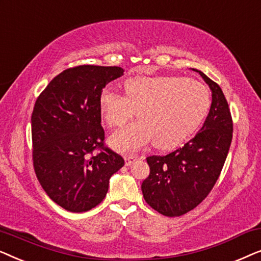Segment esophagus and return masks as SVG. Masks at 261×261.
I'll return each mask as SVG.
<instances>
[{
  "instance_id": "34e87169",
  "label": "esophagus",
  "mask_w": 261,
  "mask_h": 261,
  "mask_svg": "<svg viewBox=\"0 0 261 261\" xmlns=\"http://www.w3.org/2000/svg\"><path fill=\"white\" fill-rule=\"evenodd\" d=\"M138 159H140V156H138V155H127V156H124V162H126V165L127 166L132 165V164H133L135 160H138Z\"/></svg>"
}]
</instances>
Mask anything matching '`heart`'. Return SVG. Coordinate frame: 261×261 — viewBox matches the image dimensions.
<instances>
[{"label": "heart", "mask_w": 261, "mask_h": 261, "mask_svg": "<svg viewBox=\"0 0 261 261\" xmlns=\"http://www.w3.org/2000/svg\"><path fill=\"white\" fill-rule=\"evenodd\" d=\"M124 92L105 89L99 97L109 127L122 126L137 110L139 120L110 137V145L120 152L138 151L152 141L162 151L179 147L201 127L212 103L204 84L178 76L129 78Z\"/></svg>", "instance_id": "heart-1"}]
</instances>
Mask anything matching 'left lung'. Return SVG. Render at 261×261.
<instances>
[{"label": "left lung", "instance_id": "8db88e82", "mask_svg": "<svg viewBox=\"0 0 261 261\" xmlns=\"http://www.w3.org/2000/svg\"><path fill=\"white\" fill-rule=\"evenodd\" d=\"M212 90V106L201 130L183 147L147 158L149 176L142 181L145 201L165 216L196 208L212 191L222 171L233 138V121L222 90L202 71Z\"/></svg>", "mask_w": 261, "mask_h": 261}]
</instances>
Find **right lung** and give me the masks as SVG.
I'll list each match as a JSON object with an SVG mask.
<instances>
[{"label": "right lung", "instance_id": "obj_1", "mask_svg": "<svg viewBox=\"0 0 261 261\" xmlns=\"http://www.w3.org/2000/svg\"><path fill=\"white\" fill-rule=\"evenodd\" d=\"M123 71L71 67L53 78L35 102L31 119L35 174L49 198L67 212L83 213L99 204L110 177L124 165L122 156L103 145L99 109L103 88Z\"/></svg>", "mask_w": 261, "mask_h": 261}]
</instances>
